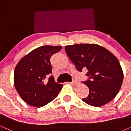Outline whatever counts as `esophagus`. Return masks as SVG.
<instances>
[{"instance_id":"34e87169","label":"esophagus","mask_w":131,"mask_h":131,"mask_svg":"<svg viewBox=\"0 0 131 131\" xmlns=\"http://www.w3.org/2000/svg\"><path fill=\"white\" fill-rule=\"evenodd\" d=\"M72 83H73V84H74V85H76L79 84V82H78V81H76V80H74V81H73V82H72Z\"/></svg>"}]
</instances>
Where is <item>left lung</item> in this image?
<instances>
[{
    "mask_svg": "<svg viewBox=\"0 0 131 131\" xmlns=\"http://www.w3.org/2000/svg\"><path fill=\"white\" fill-rule=\"evenodd\" d=\"M66 53L79 71L87 69L89 79L83 83L89 94L82 101L93 106L109 103L121 89L123 71L118 58L109 50L95 43L65 46Z\"/></svg>",
    "mask_w": 131,
    "mask_h": 131,
    "instance_id": "1",
    "label": "left lung"
}]
</instances>
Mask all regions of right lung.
I'll use <instances>...</instances> for the list:
<instances>
[{
	"mask_svg": "<svg viewBox=\"0 0 131 131\" xmlns=\"http://www.w3.org/2000/svg\"><path fill=\"white\" fill-rule=\"evenodd\" d=\"M61 46H44L27 54L16 64L14 71V85L21 99L35 107H42L58 95L63 85L57 84L52 74L50 59L61 50Z\"/></svg>",
	"mask_w": 131,
	"mask_h": 131,
	"instance_id": "add662e5",
	"label": "right lung"
}]
</instances>
